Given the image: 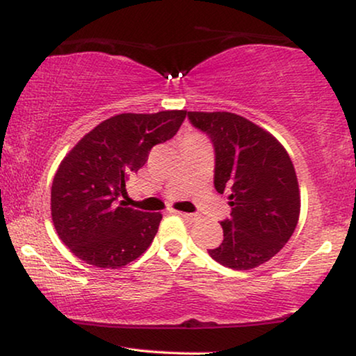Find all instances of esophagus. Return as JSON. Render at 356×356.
I'll use <instances>...</instances> for the list:
<instances>
[{
	"label": "esophagus",
	"mask_w": 356,
	"mask_h": 356,
	"mask_svg": "<svg viewBox=\"0 0 356 356\" xmlns=\"http://www.w3.org/2000/svg\"><path fill=\"white\" fill-rule=\"evenodd\" d=\"M175 213H178L179 217L181 218H184V220L186 222H194V220H197V216L196 213H188V212H178V211H175Z\"/></svg>",
	"instance_id": "1"
}]
</instances>
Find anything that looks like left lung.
Here are the masks:
<instances>
[{
	"label": "left lung",
	"instance_id": "1",
	"mask_svg": "<svg viewBox=\"0 0 356 356\" xmlns=\"http://www.w3.org/2000/svg\"><path fill=\"white\" fill-rule=\"evenodd\" d=\"M216 154L213 186L230 193V217L220 222L223 241L209 256L235 270L274 257L293 235L300 191L293 163L274 136L228 111H188Z\"/></svg>",
	"mask_w": 356,
	"mask_h": 356
}]
</instances>
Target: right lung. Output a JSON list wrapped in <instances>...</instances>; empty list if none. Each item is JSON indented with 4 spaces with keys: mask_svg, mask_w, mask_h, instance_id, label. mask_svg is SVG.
<instances>
[{
    "mask_svg": "<svg viewBox=\"0 0 356 356\" xmlns=\"http://www.w3.org/2000/svg\"><path fill=\"white\" fill-rule=\"evenodd\" d=\"M184 118V110L111 116L66 155L53 178L51 218L58 236L81 261L118 269L150 246L162 213L116 201L150 149L172 139Z\"/></svg>",
    "mask_w": 356,
    "mask_h": 356,
    "instance_id": "right-lung-1",
    "label": "right lung"
}]
</instances>
